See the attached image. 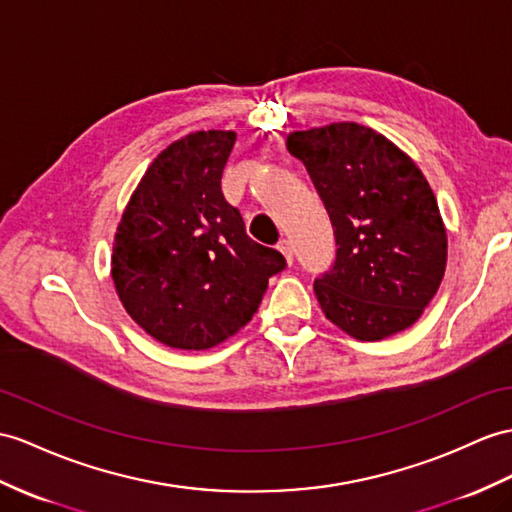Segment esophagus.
Segmentation results:
<instances>
[{
    "mask_svg": "<svg viewBox=\"0 0 512 512\" xmlns=\"http://www.w3.org/2000/svg\"><path fill=\"white\" fill-rule=\"evenodd\" d=\"M278 249H280V252H282V256L286 258V263L293 265V245H291V241L282 239V241L278 243Z\"/></svg>",
    "mask_w": 512,
    "mask_h": 512,
    "instance_id": "obj_1",
    "label": "esophagus"
}]
</instances>
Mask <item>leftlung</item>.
Wrapping results in <instances>:
<instances>
[{
    "label": "left lung",
    "mask_w": 512,
    "mask_h": 512,
    "mask_svg": "<svg viewBox=\"0 0 512 512\" xmlns=\"http://www.w3.org/2000/svg\"><path fill=\"white\" fill-rule=\"evenodd\" d=\"M286 149L304 162L339 245L313 284L323 313L358 341L413 326L447 263L439 204L413 158L354 121L291 132Z\"/></svg>",
    "instance_id": "obj_1"
}]
</instances>
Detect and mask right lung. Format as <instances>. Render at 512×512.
Here are the masks:
<instances>
[{"instance_id":"right-lung-1","label":"right lung","mask_w":512,"mask_h":512,"mask_svg":"<svg viewBox=\"0 0 512 512\" xmlns=\"http://www.w3.org/2000/svg\"><path fill=\"white\" fill-rule=\"evenodd\" d=\"M234 132L186 134L154 158L123 210L112 280L128 315L176 350H208L254 317L286 260L252 241L221 193Z\"/></svg>"}]
</instances>
